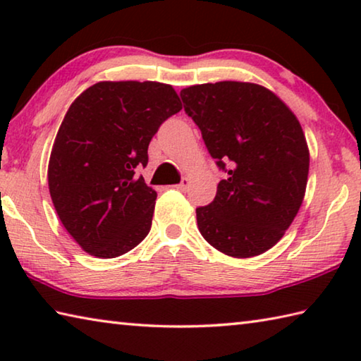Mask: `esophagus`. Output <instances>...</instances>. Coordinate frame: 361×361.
Returning a JSON list of instances; mask_svg holds the SVG:
<instances>
[{
	"instance_id": "1",
	"label": "esophagus",
	"mask_w": 361,
	"mask_h": 361,
	"mask_svg": "<svg viewBox=\"0 0 361 361\" xmlns=\"http://www.w3.org/2000/svg\"><path fill=\"white\" fill-rule=\"evenodd\" d=\"M189 186H191V180H189V178H183L180 185H176V189H180V191H185V192H186L188 189H189Z\"/></svg>"
}]
</instances>
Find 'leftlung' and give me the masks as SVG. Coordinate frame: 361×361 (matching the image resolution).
<instances>
[{"instance_id":"1","label":"left lung","mask_w":361,"mask_h":361,"mask_svg":"<svg viewBox=\"0 0 361 361\" xmlns=\"http://www.w3.org/2000/svg\"><path fill=\"white\" fill-rule=\"evenodd\" d=\"M180 95L228 173L215 200L195 210L200 234L232 258L262 255L302 204L310 157L301 124L283 100L255 82L195 84Z\"/></svg>"}]
</instances>
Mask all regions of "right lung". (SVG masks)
Here are the masks:
<instances>
[{
    "instance_id": "1",
    "label": "right lung",
    "mask_w": 361,
    "mask_h": 361,
    "mask_svg": "<svg viewBox=\"0 0 361 361\" xmlns=\"http://www.w3.org/2000/svg\"><path fill=\"white\" fill-rule=\"evenodd\" d=\"M170 84L102 81L66 111L47 181L63 228L85 253L118 258L151 229L157 192L137 178L159 126L181 109Z\"/></svg>"
}]
</instances>
